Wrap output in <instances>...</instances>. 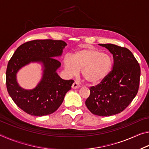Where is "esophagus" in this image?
<instances>
[{"mask_svg":"<svg viewBox=\"0 0 149 149\" xmlns=\"http://www.w3.org/2000/svg\"><path fill=\"white\" fill-rule=\"evenodd\" d=\"M72 89H78V88L80 87V85L78 84V82L75 81L74 84H72Z\"/></svg>","mask_w":149,"mask_h":149,"instance_id":"1","label":"esophagus"}]
</instances>
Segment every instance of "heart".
<instances>
[{
	"instance_id": "1",
	"label": "heart",
	"mask_w": 149,
	"mask_h": 149,
	"mask_svg": "<svg viewBox=\"0 0 149 149\" xmlns=\"http://www.w3.org/2000/svg\"><path fill=\"white\" fill-rule=\"evenodd\" d=\"M64 68L70 75H76L81 70L82 76L91 85H97L112 72L113 60L109 55L94 48L77 50L73 56H65Z\"/></svg>"
}]
</instances>
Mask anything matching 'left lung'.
Listing matches in <instances>:
<instances>
[{
  "mask_svg": "<svg viewBox=\"0 0 149 149\" xmlns=\"http://www.w3.org/2000/svg\"><path fill=\"white\" fill-rule=\"evenodd\" d=\"M112 54L114 64L109 75L96 86L90 87L85 101L92 114L100 116L117 114L125 110L137 94L140 65L127 48L114 44H99Z\"/></svg>",
  "mask_w": 149,
  "mask_h": 149,
  "instance_id": "obj_1",
  "label": "left lung"
}]
</instances>
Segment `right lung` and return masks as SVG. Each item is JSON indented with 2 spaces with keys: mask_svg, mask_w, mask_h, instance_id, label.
<instances>
[{
  "mask_svg": "<svg viewBox=\"0 0 149 149\" xmlns=\"http://www.w3.org/2000/svg\"><path fill=\"white\" fill-rule=\"evenodd\" d=\"M66 43L61 40H33L17 48L9 60L6 72L7 91L13 101L27 114L42 116L54 112L71 89L74 80L60 78L56 70L61 65L54 57L61 56ZM31 61H41L44 67L42 79L32 90L20 88L16 74L22 67Z\"/></svg>",
  "mask_w": 149,
  "mask_h": 149,
  "instance_id": "right-lung-1",
  "label": "right lung"
}]
</instances>
